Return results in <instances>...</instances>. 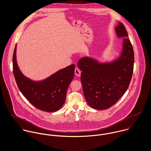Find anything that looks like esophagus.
<instances>
[{"label":"esophagus","mask_w":151,"mask_h":151,"mask_svg":"<svg viewBox=\"0 0 151 151\" xmlns=\"http://www.w3.org/2000/svg\"><path fill=\"white\" fill-rule=\"evenodd\" d=\"M75 75H76V76H81V70H80L78 68H76L75 69Z\"/></svg>","instance_id":"esophagus-1"}]
</instances>
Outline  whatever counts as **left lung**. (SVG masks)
Here are the masks:
<instances>
[{
    "label": "left lung",
    "instance_id": "8db88e82",
    "mask_svg": "<svg viewBox=\"0 0 151 151\" xmlns=\"http://www.w3.org/2000/svg\"><path fill=\"white\" fill-rule=\"evenodd\" d=\"M115 29L117 38H123L122 50L116 58L105 63L89 57L81 58L78 66L84 96L93 108L106 109L117 102L127 90L134 66L133 46L127 32L120 22Z\"/></svg>",
    "mask_w": 151,
    "mask_h": 151
}]
</instances>
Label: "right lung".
I'll return each mask as SVG.
<instances>
[{"label":"right lung","mask_w":151,"mask_h":151,"mask_svg":"<svg viewBox=\"0 0 151 151\" xmlns=\"http://www.w3.org/2000/svg\"><path fill=\"white\" fill-rule=\"evenodd\" d=\"M16 51L17 45L13 54V67L20 91L36 108L47 112L58 111L66 100L68 86L74 77L75 65L61 69L45 79L33 81L25 76L19 69Z\"/></svg>","instance_id":"add662e5"}]
</instances>
